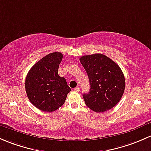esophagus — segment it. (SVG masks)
I'll use <instances>...</instances> for the list:
<instances>
[{"label":"esophagus","mask_w":151,"mask_h":151,"mask_svg":"<svg viewBox=\"0 0 151 151\" xmlns=\"http://www.w3.org/2000/svg\"><path fill=\"white\" fill-rule=\"evenodd\" d=\"M74 91H77V92H78L79 91H80V88H79L78 86H76L75 88H74Z\"/></svg>","instance_id":"34e87169"}]
</instances>
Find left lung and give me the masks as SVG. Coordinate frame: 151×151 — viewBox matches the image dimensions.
<instances>
[{
	"label": "left lung",
	"instance_id": "obj_1",
	"mask_svg": "<svg viewBox=\"0 0 151 151\" xmlns=\"http://www.w3.org/2000/svg\"><path fill=\"white\" fill-rule=\"evenodd\" d=\"M80 62L88 75L90 90L83 95L93 111L105 112L116 106L125 89V78L120 67L102 54L85 55Z\"/></svg>",
	"mask_w": 151,
	"mask_h": 151
}]
</instances>
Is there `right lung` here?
Masks as SVG:
<instances>
[{
    "mask_svg": "<svg viewBox=\"0 0 151 151\" xmlns=\"http://www.w3.org/2000/svg\"><path fill=\"white\" fill-rule=\"evenodd\" d=\"M63 55L47 54L29 70L25 79V90L31 103L42 111L53 112L65 103L71 91L65 78L58 75Z\"/></svg>",
    "mask_w": 151,
    "mask_h": 151,
    "instance_id": "right-lung-1",
    "label": "right lung"
}]
</instances>
